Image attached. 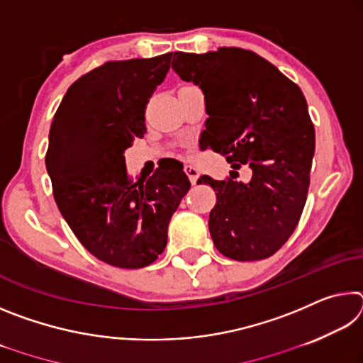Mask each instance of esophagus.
I'll return each instance as SVG.
<instances>
[{
	"instance_id": "34e87169",
	"label": "esophagus",
	"mask_w": 363,
	"mask_h": 363,
	"mask_svg": "<svg viewBox=\"0 0 363 363\" xmlns=\"http://www.w3.org/2000/svg\"><path fill=\"white\" fill-rule=\"evenodd\" d=\"M184 171H186V174L189 176V179L192 184H195L196 179H199V168H196L195 164L186 163V164H184Z\"/></svg>"
}]
</instances>
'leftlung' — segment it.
I'll return each instance as SVG.
<instances>
[{"mask_svg":"<svg viewBox=\"0 0 363 363\" xmlns=\"http://www.w3.org/2000/svg\"><path fill=\"white\" fill-rule=\"evenodd\" d=\"M173 70L203 91L208 118L200 143L233 168L250 164L248 184L200 176L216 192L210 233L235 261H257L281 248L299 223L311 181L315 131L307 102L277 67L240 48L174 52Z\"/></svg>","mask_w":363,"mask_h":363,"instance_id":"left-lung-1","label":"left lung"}]
</instances>
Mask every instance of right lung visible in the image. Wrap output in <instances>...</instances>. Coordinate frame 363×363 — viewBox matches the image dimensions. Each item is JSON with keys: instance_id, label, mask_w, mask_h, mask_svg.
<instances>
[{"instance_id": "right-lung-1", "label": "right lung", "mask_w": 363, "mask_h": 363, "mask_svg": "<svg viewBox=\"0 0 363 363\" xmlns=\"http://www.w3.org/2000/svg\"><path fill=\"white\" fill-rule=\"evenodd\" d=\"M169 64L171 52L97 67L67 89L49 130L46 169L59 211L83 247L115 267H145L163 253L190 189L177 160L147 181L126 173L125 150L147 131L145 106Z\"/></svg>"}]
</instances>
